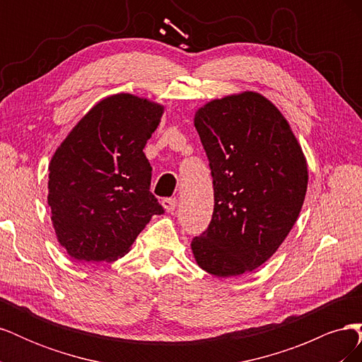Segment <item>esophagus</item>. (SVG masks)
<instances>
[{
  "label": "esophagus",
  "instance_id": "1",
  "mask_svg": "<svg viewBox=\"0 0 362 362\" xmlns=\"http://www.w3.org/2000/svg\"><path fill=\"white\" fill-rule=\"evenodd\" d=\"M163 206L166 208V211L172 213L175 208H177V198H164L163 199Z\"/></svg>",
  "mask_w": 362,
  "mask_h": 362
}]
</instances>
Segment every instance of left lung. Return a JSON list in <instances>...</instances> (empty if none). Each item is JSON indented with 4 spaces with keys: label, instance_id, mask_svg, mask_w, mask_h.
I'll list each match as a JSON object with an SVG mask.
<instances>
[{
    "label": "left lung",
    "instance_id": "8db88e82",
    "mask_svg": "<svg viewBox=\"0 0 362 362\" xmlns=\"http://www.w3.org/2000/svg\"><path fill=\"white\" fill-rule=\"evenodd\" d=\"M194 127L210 163L211 222L192 240L199 267L218 278L252 272L286 240L303 205L308 169L278 108L255 92L208 103Z\"/></svg>",
    "mask_w": 362,
    "mask_h": 362
}]
</instances>
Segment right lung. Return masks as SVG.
<instances>
[{"label":"right lung","mask_w":362,"mask_h":362,"mask_svg":"<svg viewBox=\"0 0 362 362\" xmlns=\"http://www.w3.org/2000/svg\"><path fill=\"white\" fill-rule=\"evenodd\" d=\"M163 107L128 93L108 96L87 113L54 154L48 204L59 243L80 262L124 257L164 208L149 192L144 148Z\"/></svg>","instance_id":"obj_1"}]
</instances>
